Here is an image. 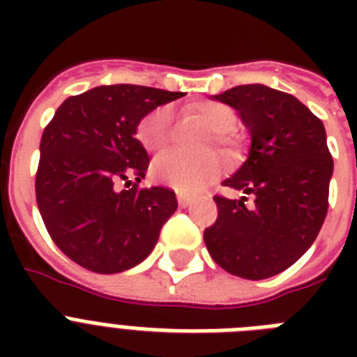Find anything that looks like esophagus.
<instances>
[{
  "instance_id": "1",
  "label": "esophagus",
  "mask_w": 357,
  "mask_h": 357,
  "mask_svg": "<svg viewBox=\"0 0 357 357\" xmlns=\"http://www.w3.org/2000/svg\"><path fill=\"white\" fill-rule=\"evenodd\" d=\"M190 202H192V200H190L189 196H185V195H181V192H178V204H179V206L189 207Z\"/></svg>"
}]
</instances>
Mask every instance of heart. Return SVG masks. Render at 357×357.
Instances as JSON below:
<instances>
[{"instance_id": "b5f03b06", "label": "heart", "mask_w": 357, "mask_h": 357, "mask_svg": "<svg viewBox=\"0 0 357 357\" xmlns=\"http://www.w3.org/2000/svg\"><path fill=\"white\" fill-rule=\"evenodd\" d=\"M200 122L213 133L217 146H228L237 128V114L224 103H204L196 111ZM172 107L161 105L148 113L137 126V139L148 151H162L172 142ZM220 174V161L215 155L187 157L181 153H161L151 162V178L179 192H198Z\"/></svg>"}]
</instances>
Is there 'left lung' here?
Wrapping results in <instances>:
<instances>
[{
    "label": "left lung",
    "mask_w": 357,
    "mask_h": 357,
    "mask_svg": "<svg viewBox=\"0 0 357 357\" xmlns=\"http://www.w3.org/2000/svg\"><path fill=\"white\" fill-rule=\"evenodd\" d=\"M215 98L237 109L252 135L248 159L224 185L252 195L254 204L215 196L218 217L204 241L226 272L265 280L296 263L326 218L333 159L324 123L294 96L265 85Z\"/></svg>",
    "instance_id": "1"
}]
</instances>
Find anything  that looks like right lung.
<instances>
[{
    "label": "right lung",
    "mask_w": 357,
    "mask_h": 357,
    "mask_svg": "<svg viewBox=\"0 0 357 357\" xmlns=\"http://www.w3.org/2000/svg\"><path fill=\"white\" fill-rule=\"evenodd\" d=\"M181 96L123 83L96 86L64 100L44 129L36 206L53 243L86 271L139 265L178 209L172 189L139 187L150 157L135 133L157 105Z\"/></svg>",
    "instance_id": "obj_1"
}]
</instances>
